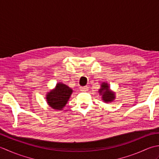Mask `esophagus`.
<instances>
[{
	"label": "esophagus",
	"instance_id": "esophagus-1",
	"mask_svg": "<svg viewBox=\"0 0 159 159\" xmlns=\"http://www.w3.org/2000/svg\"><path fill=\"white\" fill-rule=\"evenodd\" d=\"M80 91H82V92H87V91L88 90V87H87V86L80 87Z\"/></svg>",
	"mask_w": 159,
	"mask_h": 159
}]
</instances>
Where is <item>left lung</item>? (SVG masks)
<instances>
[{
    "mask_svg": "<svg viewBox=\"0 0 159 159\" xmlns=\"http://www.w3.org/2000/svg\"><path fill=\"white\" fill-rule=\"evenodd\" d=\"M107 83H103L101 85V89H100L99 92L102 95V100L104 102H108L113 101L115 98V94L113 92H111Z\"/></svg>",
    "mask_w": 159,
    "mask_h": 159,
    "instance_id": "8db88e82",
    "label": "left lung"
}]
</instances>
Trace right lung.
<instances>
[{
    "label": "right lung",
    "instance_id": "right-lung-1",
    "mask_svg": "<svg viewBox=\"0 0 159 159\" xmlns=\"http://www.w3.org/2000/svg\"><path fill=\"white\" fill-rule=\"evenodd\" d=\"M72 93V89L66 85L59 83L57 84L55 89L47 94V102L52 109L61 110L66 106Z\"/></svg>",
    "mask_w": 159,
    "mask_h": 159
}]
</instances>
